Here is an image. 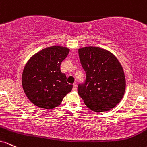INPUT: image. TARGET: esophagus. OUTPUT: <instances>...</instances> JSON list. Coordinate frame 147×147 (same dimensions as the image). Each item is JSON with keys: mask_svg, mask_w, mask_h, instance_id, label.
I'll return each instance as SVG.
<instances>
[{"mask_svg": "<svg viewBox=\"0 0 147 147\" xmlns=\"http://www.w3.org/2000/svg\"><path fill=\"white\" fill-rule=\"evenodd\" d=\"M72 90H73V91H74V92H76L77 91L76 85H73V89H72Z\"/></svg>", "mask_w": 147, "mask_h": 147, "instance_id": "34e87169", "label": "esophagus"}]
</instances>
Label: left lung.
I'll return each mask as SVG.
<instances>
[{"label":"left lung","instance_id":"obj_1","mask_svg":"<svg viewBox=\"0 0 147 147\" xmlns=\"http://www.w3.org/2000/svg\"><path fill=\"white\" fill-rule=\"evenodd\" d=\"M79 58L86 74L78 93L94 112L113 109L121 101L126 89V78L121 64L112 53L99 47L78 49Z\"/></svg>","mask_w":147,"mask_h":147}]
</instances>
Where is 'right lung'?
<instances>
[{"instance_id": "obj_1", "label": "right lung", "mask_w": 147, "mask_h": 147, "mask_svg": "<svg viewBox=\"0 0 147 147\" xmlns=\"http://www.w3.org/2000/svg\"><path fill=\"white\" fill-rule=\"evenodd\" d=\"M69 49L53 46L42 49L28 61L22 74V86L28 99L39 108L50 110L58 106L73 85L60 71V65Z\"/></svg>"}]
</instances>
